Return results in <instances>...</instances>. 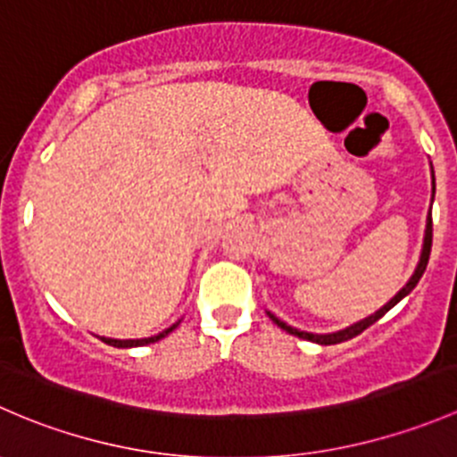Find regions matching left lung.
<instances>
[{"mask_svg": "<svg viewBox=\"0 0 457 457\" xmlns=\"http://www.w3.org/2000/svg\"><path fill=\"white\" fill-rule=\"evenodd\" d=\"M433 196H436V177H433V165H431V205H433ZM431 241H433V220H431V207H428L427 228H425V238H422L420 258H418V265H416V270H413L411 278L407 280V285H404V287L400 289V292L395 294V296L391 298V301L386 303V305H382L380 310L373 312L371 316H367V318H362V320L353 322V325L345 327V329L331 331V334H312V331H301V329H296V327L287 325V322H283V320H280V318H276L274 314H271V312H267V316H270L271 322H276V325H278L280 329L287 331V334L298 336V338H303V340H312V343H318V345H338V343H343V340L353 338V336H358V334H361V331H365L367 327H371L373 322L380 320V318L385 316L386 312L391 310V307L398 305V303L403 301L404 296H409V294L413 292V287H416L418 280L422 278V274H425V270H427L428 254H431Z\"/></svg>", "mask_w": 457, "mask_h": 457, "instance_id": "1", "label": "left lung"}]
</instances>
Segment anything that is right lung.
<instances>
[{"instance_id": "obj_1", "label": "right lung", "mask_w": 457, "mask_h": 457, "mask_svg": "<svg viewBox=\"0 0 457 457\" xmlns=\"http://www.w3.org/2000/svg\"><path fill=\"white\" fill-rule=\"evenodd\" d=\"M181 322V320H179ZM179 322H174L172 327H168V329H163L161 334L156 336H147V338H135V340H119V338H101L105 345H112V347H119V349H130V347H143V345H150V343H156V340L165 338V336L170 334V331H174L179 327Z\"/></svg>"}]
</instances>
